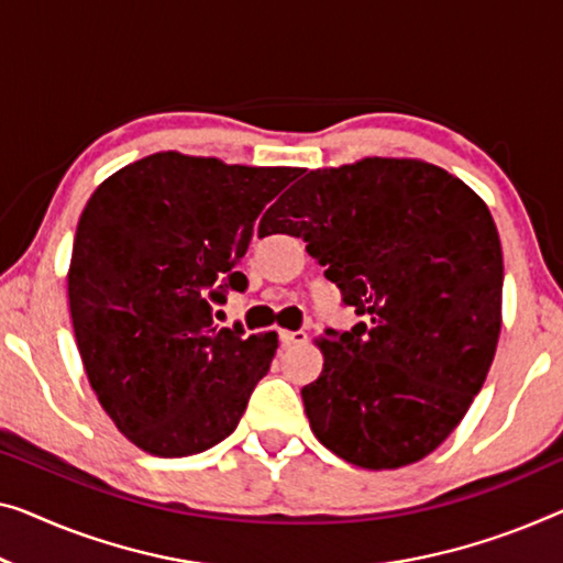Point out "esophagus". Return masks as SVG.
Returning a JSON list of instances; mask_svg holds the SVG:
<instances>
[{
	"label": "esophagus",
	"instance_id": "obj_1",
	"mask_svg": "<svg viewBox=\"0 0 563 563\" xmlns=\"http://www.w3.org/2000/svg\"><path fill=\"white\" fill-rule=\"evenodd\" d=\"M308 333L306 331H280L283 346H298V343H306Z\"/></svg>",
	"mask_w": 563,
	"mask_h": 563
}]
</instances>
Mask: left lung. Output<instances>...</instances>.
<instances>
[{"label": "left lung", "instance_id": "8db88e82", "mask_svg": "<svg viewBox=\"0 0 563 563\" xmlns=\"http://www.w3.org/2000/svg\"><path fill=\"white\" fill-rule=\"evenodd\" d=\"M303 238L364 316L316 346L300 389L323 448L366 470L430 455L463 422L500 335L503 250L485 201L440 166L368 156L316 169L260 220V238Z\"/></svg>", "mask_w": 563, "mask_h": 563}]
</instances>
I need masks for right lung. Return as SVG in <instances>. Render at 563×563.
Wrapping results in <instances>:
<instances>
[{
  "instance_id": "right-lung-1",
  "label": "right lung",
  "mask_w": 563,
  "mask_h": 563,
  "mask_svg": "<svg viewBox=\"0 0 563 563\" xmlns=\"http://www.w3.org/2000/svg\"><path fill=\"white\" fill-rule=\"evenodd\" d=\"M292 166L158 151L100 184L73 242L67 298L100 407L139 450L187 457L238 427L278 333L217 329L209 300L245 290L240 260Z\"/></svg>"
}]
</instances>
